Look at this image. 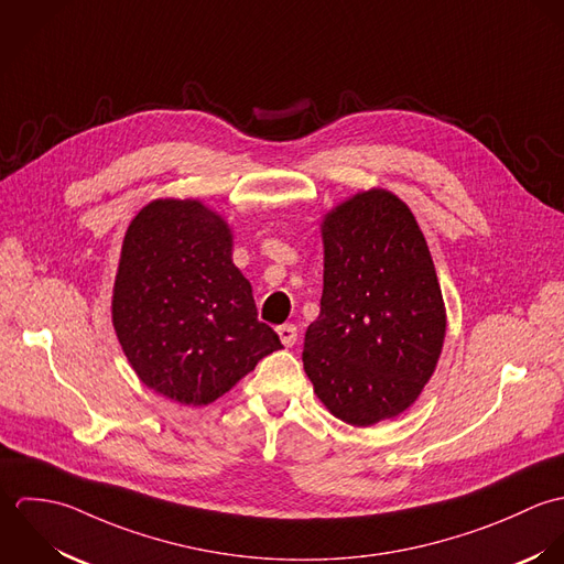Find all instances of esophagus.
<instances>
[{"instance_id":"esophagus-1","label":"esophagus","mask_w":564,"mask_h":564,"mask_svg":"<svg viewBox=\"0 0 564 564\" xmlns=\"http://www.w3.org/2000/svg\"><path fill=\"white\" fill-rule=\"evenodd\" d=\"M276 334H279V338H281V341H283L285 346H294V341L299 338V329H296L294 325H281V327H276Z\"/></svg>"}]
</instances>
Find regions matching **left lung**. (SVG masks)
Returning <instances> with one entry per match:
<instances>
[{
	"label": "left lung",
	"instance_id": "left-lung-1",
	"mask_svg": "<svg viewBox=\"0 0 564 564\" xmlns=\"http://www.w3.org/2000/svg\"><path fill=\"white\" fill-rule=\"evenodd\" d=\"M321 316L303 364L339 421L368 427L405 412L436 370L447 314L436 268L410 207L359 192L323 220Z\"/></svg>",
	"mask_w": 564,
	"mask_h": 564
}]
</instances>
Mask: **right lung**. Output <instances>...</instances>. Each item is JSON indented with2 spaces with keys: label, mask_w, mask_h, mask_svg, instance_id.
Instances as JSON below:
<instances>
[{
  "label": "right lung",
  "mask_w": 564,
  "mask_h": 564,
  "mask_svg": "<svg viewBox=\"0 0 564 564\" xmlns=\"http://www.w3.org/2000/svg\"><path fill=\"white\" fill-rule=\"evenodd\" d=\"M230 228L200 200H152L128 226L113 327L137 377L183 405H207L283 348L257 321Z\"/></svg>",
  "instance_id": "add662e5"
}]
</instances>
